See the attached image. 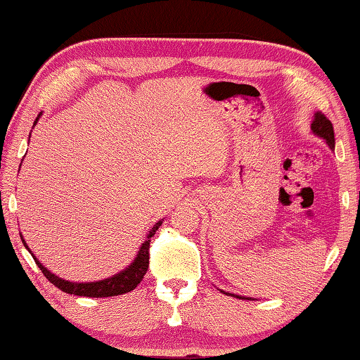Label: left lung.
I'll list each match as a JSON object with an SVG mask.
<instances>
[{"instance_id": "left-lung-1", "label": "left lung", "mask_w": 360, "mask_h": 360, "mask_svg": "<svg viewBox=\"0 0 360 360\" xmlns=\"http://www.w3.org/2000/svg\"><path fill=\"white\" fill-rule=\"evenodd\" d=\"M311 131H313V134H316L318 137L324 139L326 143L329 145L330 148L335 147V137H333V126L330 123V120L327 118L324 113H321V112L314 113V118H313V123H311ZM221 292H224V291H221ZM224 294L234 295V297H237V299H243L242 295H236V294H231V292H224Z\"/></svg>"}]
</instances>
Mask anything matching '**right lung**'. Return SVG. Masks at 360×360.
Returning <instances> with one entry per match:
<instances>
[{
	"mask_svg": "<svg viewBox=\"0 0 360 360\" xmlns=\"http://www.w3.org/2000/svg\"><path fill=\"white\" fill-rule=\"evenodd\" d=\"M41 113L37 115L34 124L37 123V120H39ZM33 124V126H34ZM164 219H160L151 231L147 234V240L142 243V247L139 248L137 251V256L136 259L131 262V266L126 267L122 272L115 274L110 278H104V280H99V281H91V283H74V281H68V280H63L60 276H56L55 274L50 272L47 270V267H44L42 264L36 259V256H33L31 253V250L28 248L27 242L23 240L22 237V242L25 245V248H27L31 256H33L34 262L37 264V267L41 269V272L44 274V276L55 285L58 289H61L63 292L66 294H74V295H84V297H113V295H120V294H126L132 291V289H136L139 283L142 281L143 275L147 274L148 270V259H150V255H148V250H150V238L155 236V232L158 231V228L162 224Z\"/></svg>",
	"mask_w": 360,
	"mask_h": 360,
	"instance_id": "right-lung-1",
	"label": "right lung"
}]
</instances>
